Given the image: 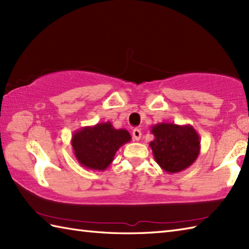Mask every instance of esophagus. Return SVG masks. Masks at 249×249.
Segmentation results:
<instances>
[{
    "instance_id": "1",
    "label": "esophagus",
    "mask_w": 249,
    "mask_h": 249,
    "mask_svg": "<svg viewBox=\"0 0 249 249\" xmlns=\"http://www.w3.org/2000/svg\"><path fill=\"white\" fill-rule=\"evenodd\" d=\"M141 135L142 134H141V130L140 129L136 128V129L133 130V138H134V140L139 141L141 139Z\"/></svg>"
}]
</instances>
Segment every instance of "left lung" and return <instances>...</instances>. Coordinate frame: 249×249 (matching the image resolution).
<instances>
[{"instance_id":"8db88e82","label":"left lung","mask_w":249,"mask_h":249,"mask_svg":"<svg viewBox=\"0 0 249 249\" xmlns=\"http://www.w3.org/2000/svg\"><path fill=\"white\" fill-rule=\"evenodd\" d=\"M150 146L156 162L168 173L192 166L200 153V137L192 125L158 123L152 126Z\"/></svg>"}]
</instances>
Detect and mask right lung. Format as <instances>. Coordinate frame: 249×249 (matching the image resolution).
Returning <instances> with one entry per match:
<instances>
[{
  "instance_id": "add662e5",
  "label": "right lung",
  "mask_w": 249,
  "mask_h": 249,
  "mask_svg": "<svg viewBox=\"0 0 249 249\" xmlns=\"http://www.w3.org/2000/svg\"><path fill=\"white\" fill-rule=\"evenodd\" d=\"M131 140L126 129H115L111 122L86 126L71 137L73 155L84 168L104 171L109 167L116 151Z\"/></svg>"
}]
</instances>
